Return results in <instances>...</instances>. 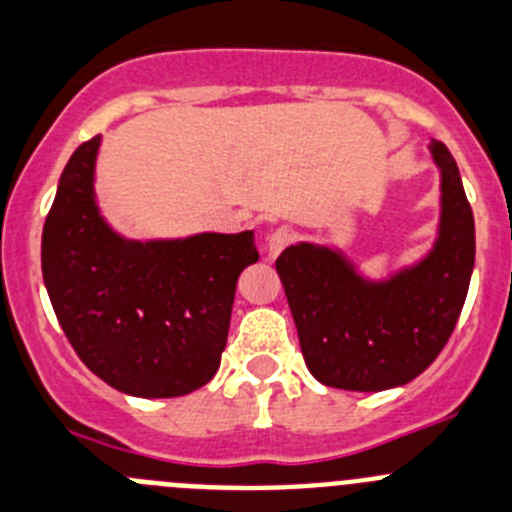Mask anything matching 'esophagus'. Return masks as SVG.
Masks as SVG:
<instances>
[{"mask_svg": "<svg viewBox=\"0 0 512 512\" xmlns=\"http://www.w3.org/2000/svg\"><path fill=\"white\" fill-rule=\"evenodd\" d=\"M291 241H294V231H291V228L286 226L276 228V231L269 236V243H266V248H269V259H276V256H279Z\"/></svg>", "mask_w": 512, "mask_h": 512, "instance_id": "obj_1", "label": "esophagus"}]
</instances>
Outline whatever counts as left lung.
Segmentation results:
<instances>
[{"label":"left lung","mask_w":512,"mask_h":512,"mask_svg":"<svg viewBox=\"0 0 512 512\" xmlns=\"http://www.w3.org/2000/svg\"><path fill=\"white\" fill-rule=\"evenodd\" d=\"M440 226L425 259L374 281L339 248L294 243L276 259L309 372L326 387L382 392L425 372L450 339L475 266V221L455 158L432 140Z\"/></svg>","instance_id":"obj_1"}]
</instances>
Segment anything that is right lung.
<instances>
[{"label": "right lung", "instance_id": "right-lung-1", "mask_svg": "<svg viewBox=\"0 0 512 512\" xmlns=\"http://www.w3.org/2000/svg\"><path fill=\"white\" fill-rule=\"evenodd\" d=\"M100 135L60 175L42 231V276L62 332L102 382L133 397H180L213 379L236 281L259 261L253 231L130 241L95 198Z\"/></svg>", "mask_w": 512, "mask_h": 512}]
</instances>
